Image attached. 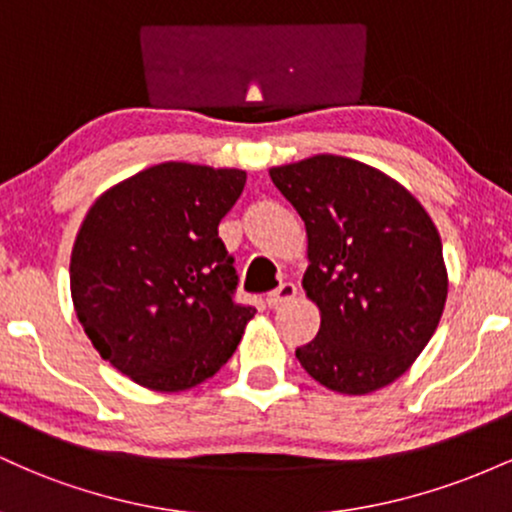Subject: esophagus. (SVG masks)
<instances>
[{
	"mask_svg": "<svg viewBox=\"0 0 512 512\" xmlns=\"http://www.w3.org/2000/svg\"><path fill=\"white\" fill-rule=\"evenodd\" d=\"M296 293H298L296 284H291V281H286V284H281L279 289H274L272 293H269V296H267V305H269V308H279V305L293 301V298H296Z\"/></svg>",
	"mask_w": 512,
	"mask_h": 512,
	"instance_id": "esophagus-1",
	"label": "esophagus"
}]
</instances>
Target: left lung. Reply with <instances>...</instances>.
I'll return each mask as SVG.
<instances>
[{"label":"left lung","instance_id":"1","mask_svg":"<svg viewBox=\"0 0 512 512\" xmlns=\"http://www.w3.org/2000/svg\"><path fill=\"white\" fill-rule=\"evenodd\" d=\"M308 233L305 296L320 308L305 373L342 395L395 383L426 349L448 298L436 223L404 185L354 158L269 168Z\"/></svg>","mask_w":512,"mask_h":512}]
</instances>
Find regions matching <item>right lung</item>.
I'll use <instances>...</instances> for the list:
<instances>
[{"instance_id": "1", "label": "right lung", "mask_w": 512, "mask_h": 512, "mask_svg": "<svg viewBox=\"0 0 512 512\" xmlns=\"http://www.w3.org/2000/svg\"><path fill=\"white\" fill-rule=\"evenodd\" d=\"M245 170L158 163L117 182L76 233L69 286L93 349L134 383L190 390L238 349L255 308L233 301L238 274L219 223Z\"/></svg>"}]
</instances>
